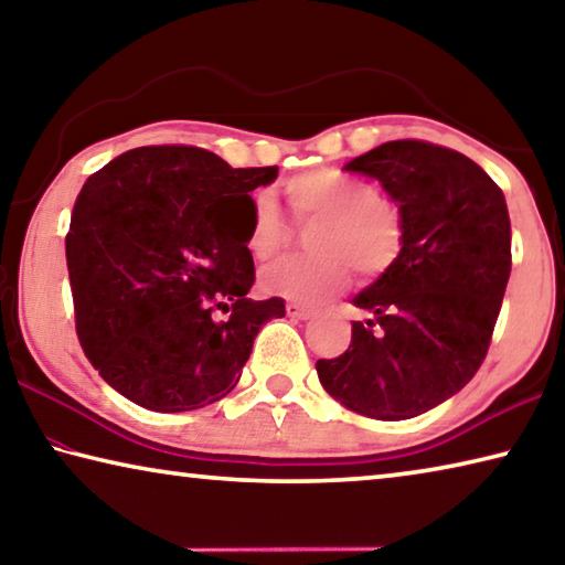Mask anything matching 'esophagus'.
<instances>
[{
    "mask_svg": "<svg viewBox=\"0 0 565 565\" xmlns=\"http://www.w3.org/2000/svg\"><path fill=\"white\" fill-rule=\"evenodd\" d=\"M286 313H289L291 319H299V321H306V319H311V309H306V306H301V303H286Z\"/></svg>",
    "mask_w": 565,
    "mask_h": 565,
    "instance_id": "34e87169",
    "label": "esophagus"
}]
</instances>
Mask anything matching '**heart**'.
I'll list each match as a JSON object with an SVG mask.
<instances>
[{"label":"heart","mask_w":565,"mask_h":565,"mask_svg":"<svg viewBox=\"0 0 565 565\" xmlns=\"http://www.w3.org/2000/svg\"><path fill=\"white\" fill-rule=\"evenodd\" d=\"M294 214L313 222L309 248L317 254L281 259L262 271V289L291 301H321L349 284L356 266L363 276L384 274L401 252V216L396 206L376 196L369 181L337 169L309 171L286 184ZM248 252L271 259L286 244V224L271 194L254 196L248 222Z\"/></svg>","instance_id":"obj_1"}]
</instances>
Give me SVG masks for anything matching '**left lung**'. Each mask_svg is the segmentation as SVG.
<instances>
[{"label":"left lung","instance_id":"left-lung-1","mask_svg":"<svg viewBox=\"0 0 565 565\" xmlns=\"http://www.w3.org/2000/svg\"><path fill=\"white\" fill-rule=\"evenodd\" d=\"M343 169L396 202L401 252L353 296L371 319L353 321L339 359L317 361L319 381L361 416L414 418L458 394L486 359L511 276L509 206L476 161L426 141H386Z\"/></svg>","mask_w":565,"mask_h":565}]
</instances>
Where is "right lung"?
Instances as JSON below:
<instances>
[{"instance_id": "add662e5", "label": "right lung", "mask_w": 565, "mask_h": 565, "mask_svg": "<svg viewBox=\"0 0 565 565\" xmlns=\"http://www.w3.org/2000/svg\"><path fill=\"white\" fill-rule=\"evenodd\" d=\"M276 174L196 147H139L82 186L66 234L76 333L121 396L179 414L238 384L256 333L286 313L276 296L248 299V194Z\"/></svg>"}]
</instances>
